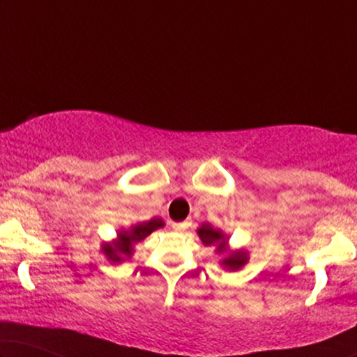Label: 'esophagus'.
Masks as SVG:
<instances>
[{"label":"esophagus","mask_w":357,"mask_h":357,"mask_svg":"<svg viewBox=\"0 0 357 357\" xmlns=\"http://www.w3.org/2000/svg\"><path fill=\"white\" fill-rule=\"evenodd\" d=\"M172 227H174V231H185V229L188 227V222H175V224H172Z\"/></svg>","instance_id":"34e87169"}]
</instances>
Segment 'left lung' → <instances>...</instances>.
<instances>
[{
    "label": "left lung",
    "mask_w": 357,
    "mask_h": 357,
    "mask_svg": "<svg viewBox=\"0 0 357 357\" xmlns=\"http://www.w3.org/2000/svg\"><path fill=\"white\" fill-rule=\"evenodd\" d=\"M198 236L202 238L204 245H214L216 247V252L224 258L221 263L229 270H238L248 261V253L245 250H234L229 252L227 247V237L219 231V229H214L209 226V224H203L202 227L198 229Z\"/></svg>",
    "instance_id": "1"
}]
</instances>
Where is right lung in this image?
Masks as SVG:
<instances>
[{
	"label": "right lung",
	"instance_id": "1",
	"mask_svg": "<svg viewBox=\"0 0 357 357\" xmlns=\"http://www.w3.org/2000/svg\"><path fill=\"white\" fill-rule=\"evenodd\" d=\"M159 227H164V221L159 218H153L151 221L135 224V226L126 229V231H119V236H116L115 241L102 243V252H104L107 260L114 263L123 261L133 255L135 243L144 241L149 234H153Z\"/></svg>",
	"mask_w": 357,
	"mask_h": 357
}]
</instances>
